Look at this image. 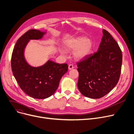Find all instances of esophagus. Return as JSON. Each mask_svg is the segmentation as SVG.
I'll return each instance as SVG.
<instances>
[{
	"instance_id": "obj_1",
	"label": "esophagus",
	"mask_w": 134,
	"mask_h": 134,
	"mask_svg": "<svg viewBox=\"0 0 134 134\" xmlns=\"http://www.w3.org/2000/svg\"><path fill=\"white\" fill-rule=\"evenodd\" d=\"M73 68H74V66H73V65H72V64H69V66H68V69H69V70L72 69Z\"/></svg>"
}]
</instances>
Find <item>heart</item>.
<instances>
[{
  "label": "heart",
  "mask_w": 134,
  "mask_h": 134,
  "mask_svg": "<svg viewBox=\"0 0 134 134\" xmlns=\"http://www.w3.org/2000/svg\"><path fill=\"white\" fill-rule=\"evenodd\" d=\"M65 46L67 49H75L74 56L77 59H83L91 54L94 48V43L92 40L81 37L69 39L65 41ZM61 54H65L63 50L60 49Z\"/></svg>",
  "instance_id": "obj_1"
}]
</instances>
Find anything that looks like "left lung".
<instances>
[{"instance_id":"1","label":"left lung","mask_w":134,"mask_h":134,"mask_svg":"<svg viewBox=\"0 0 134 134\" xmlns=\"http://www.w3.org/2000/svg\"><path fill=\"white\" fill-rule=\"evenodd\" d=\"M97 51L77 62V87L83 95L99 99L117 85L121 74L122 51L110 34L103 30Z\"/></svg>"}]
</instances>
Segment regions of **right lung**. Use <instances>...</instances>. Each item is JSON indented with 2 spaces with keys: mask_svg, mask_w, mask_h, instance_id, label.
Here are the masks:
<instances>
[{
  "mask_svg": "<svg viewBox=\"0 0 134 134\" xmlns=\"http://www.w3.org/2000/svg\"><path fill=\"white\" fill-rule=\"evenodd\" d=\"M45 33L37 30L26 32L17 40L11 57L12 70L19 87L27 95L38 99H46L55 93L68 67L67 64H59L51 60L37 67L26 62L24 50L27 44L30 40L41 39Z\"/></svg>",
  "mask_w": 134,
  "mask_h": 134,
  "instance_id": "1",
  "label": "right lung"
}]
</instances>
